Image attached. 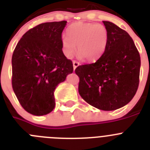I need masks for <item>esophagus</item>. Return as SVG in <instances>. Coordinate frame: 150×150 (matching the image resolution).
Segmentation results:
<instances>
[{
  "label": "esophagus",
  "instance_id": "1",
  "mask_svg": "<svg viewBox=\"0 0 150 150\" xmlns=\"http://www.w3.org/2000/svg\"><path fill=\"white\" fill-rule=\"evenodd\" d=\"M79 65V62H76V61H73V66H74V70H75V69H76Z\"/></svg>",
  "mask_w": 150,
  "mask_h": 150
}]
</instances>
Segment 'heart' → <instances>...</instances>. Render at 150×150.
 <instances>
[{"mask_svg": "<svg viewBox=\"0 0 150 150\" xmlns=\"http://www.w3.org/2000/svg\"><path fill=\"white\" fill-rule=\"evenodd\" d=\"M62 38V50L67 58L73 56L77 49L78 56L86 62H95L104 53L109 34L102 24L76 22ZM77 48H76V46Z\"/></svg>", "mask_w": 150, "mask_h": 150, "instance_id": "heart-1", "label": "heart"}]
</instances>
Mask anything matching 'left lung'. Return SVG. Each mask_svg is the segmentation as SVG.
Segmentation results:
<instances>
[{
	"instance_id": "1",
	"label": "left lung",
	"mask_w": 150,
	"mask_h": 150,
	"mask_svg": "<svg viewBox=\"0 0 150 150\" xmlns=\"http://www.w3.org/2000/svg\"><path fill=\"white\" fill-rule=\"evenodd\" d=\"M109 34L104 53L96 62L79 65L78 90L88 104L102 110L119 109L137 92L140 57L132 38L123 29L103 21Z\"/></svg>"
}]
</instances>
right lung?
I'll list each match as a JSON object with an SVG mask.
<instances>
[{
    "label": "right lung",
    "mask_w": 150,
    "mask_h": 150,
    "mask_svg": "<svg viewBox=\"0 0 150 150\" xmlns=\"http://www.w3.org/2000/svg\"><path fill=\"white\" fill-rule=\"evenodd\" d=\"M67 22L40 24L22 36L12 56V86L20 104L34 116L55 107L54 91L74 71L62 50Z\"/></svg>",
    "instance_id": "add662e5"
}]
</instances>
